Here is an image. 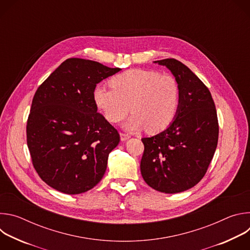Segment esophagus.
<instances>
[{
	"instance_id": "1",
	"label": "esophagus",
	"mask_w": 250,
	"mask_h": 250,
	"mask_svg": "<svg viewBox=\"0 0 250 250\" xmlns=\"http://www.w3.org/2000/svg\"><path fill=\"white\" fill-rule=\"evenodd\" d=\"M129 138H130V135H129V134L124 133V132L121 133V140H122V141H125V140H127V139H129Z\"/></svg>"
}]
</instances>
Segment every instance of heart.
Listing matches in <instances>:
<instances>
[{"mask_svg":"<svg viewBox=\"0 0 250 250\" xmlns=\"http://www.w3.org/2000/svg\"><path fill=\"white\" fill-rule=\"evenodd\" d=\"M112 88L97 85L93 99L104 118L119 123L131 112L125 128L149 132L165 129L175 119L180 105V86L170 74L154 70L130 69L115 76Z\"/></svg>","mask_w":250,"mask_h":250,"instance_id":"heart-1","label":"heart"}]
</instances>
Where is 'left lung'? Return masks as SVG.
Listing matches in <instances>:
<instances>
[{
  "instance_id": "left-lung-1",
  "label": "left lung",
  "mask_w": 250,
  "mask_h": 250,
  "mask_svg": "<svg viewBox=\"0 0 250 250\" xmlns=\"http://www.w3.org/2000/svg\"><path fill=\"white\" fill-rule=\"evenodd\" d=\"M154 63L166 66L179 83L180 105L166 129L141 138L140 172L154 190L175 194L194 187L205 176L218 146V116L208 89L186 65L174 58Z\"/></svg>"
}]
</instances>
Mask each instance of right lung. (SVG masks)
Returning <instances> with one entry per match:
<instances>
[{"instance_id":"1","label":"right lung","mask_w":250,"mask_h":250,"mask_svg":"<svg viewBox=\"0 0 250 250\" xmlns=\"http://www.w3.org/2000/svg\"><path fill=\"white\" fill-rule=\"evenodd\" d=\"M121 70L69 58L35 92L26 125L27 147L34 169L51 188L77 195L102 180L120 134L97 113L93 90Z\"/></svg>"}]
</instances>
